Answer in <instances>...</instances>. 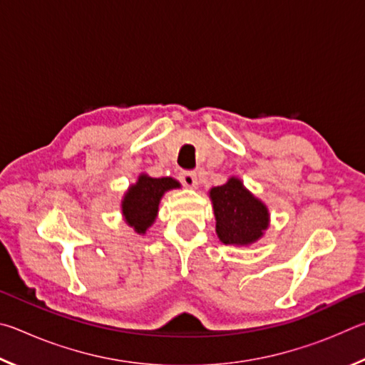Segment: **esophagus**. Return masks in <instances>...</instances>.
Masks as SVG:
<instances>
[{
  "label": "esophagus",
  "instance_id": "34e87169",
  "mask_svg": "<svg viewBox=\"0 0 365 365\" xmlns=\"http://www.w3.org/2000/svg\"><path fill=\"white\" fill-rule=\"evenodd\" d=\"M180 182L185 185L187 188H196L197 187V177L193 172H182L180 174Z\"/></svg>",
  "mask_w": 365,
  "mask_h": 365
}]
</instances>
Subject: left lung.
Here are the masks:
<instances>
[{
	"label": "left lung",
	"instance_id": "8db88e82",
	"mask_svg": "<svg viewBox=\"0 0 365 365\" xmlns=\"http://www.w3.org/2000/svg\"><path fill=\"white\" fill-rule=\"evenodd\" d=\"M215 215V232L224 245L248 246L269 227V209L245 188L237 177L209 191Z\"/></svg>",
	"mask_w": 365,
	"mask_h": 365
}]
</instances>
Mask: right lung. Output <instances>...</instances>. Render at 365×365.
Masks as SVG:
<instances>
[{"instance_id":"1","label":"right lung","mask_w":365,"mask_h":365,"mask_svg":"<svg viewBox=\"0 0 365 365\" xmlns=\"http://www.w3.org/2000/svg\"><path fill=\"white\" fill-rule=\"evenodd\" d=\"M174 188H180V183L175 178H153L141 174L137 183L130 185V188L123 195L120 205L123 219L137 233H146L148 228L156 220L160 197L164 196L165 191Z\"/></svg>"}]
</instances>
